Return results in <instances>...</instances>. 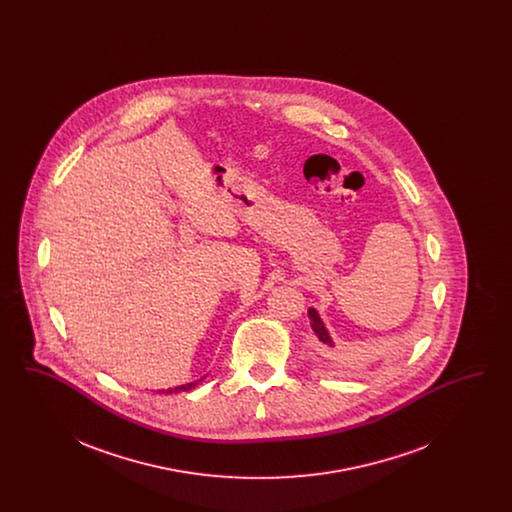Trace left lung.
I'll return each mask as SVG.
<instances>
[{
	"mask_svg": "<svg viewBox=\"0 0 512 512\" xmlns=\"http://www.w3.org/2000/svg\"><path fill=\"white\" fill-rule=\"evenodd\" d=\"M309 320H311V328H313L317 340L320 341V343H324L326 347H334V343L330 340V336H328V332H326V328H324V324H322V320L318 317V313L315 309H309Z\"/></svg>",
	"mask_w": 512,
	"mask_h": 512,
	"instance_id": "8db88e82",
	"label": "left lung"
}]
</instances>
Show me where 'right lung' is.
<instances>
[{
    "instance_id": "add662e5",
    "label": "right lung",
    "mask_w": 512,
    "mask_h": 512,
    "mask_svg": "<svg viewBox=\"0 0 512 512\" xmlns=\"http://www.w3.org/2000/svg\"><path fill=\"white\" fill-rule=\"evenodd\" d=\"M197 386V382H192V384H186V386H180V388H174V391H188L192 390ZM167 393H172V390H167Z\"/></svg>"
}]
</instances>
